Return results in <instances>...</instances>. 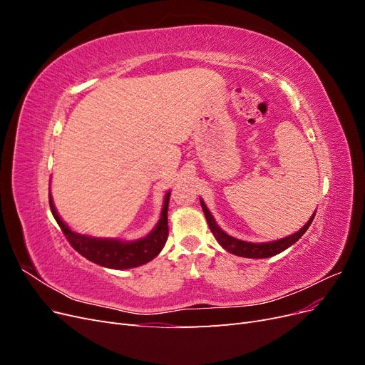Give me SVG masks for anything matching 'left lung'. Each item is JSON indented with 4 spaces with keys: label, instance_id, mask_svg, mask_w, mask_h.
<instances>
[{
    "label": "left lung",
    "instance_id": "obj_1",
    "mask_svg": "<svg viewBox=\"0 0 365 365\" xmlns=\"http://www.w3.org/2000/svg\"><path fill=\"white\" fill-rule=\"evenodd\" d=\"M201 205H202V210H204V215H205V219H207V222H208V227H210V230H212V233L216 237V240L219 242V245L222 247V248H225L231 254H236V256L248 257V259H267V257H272V256H275V254H279V252L284 251L286 248H289L292 244H295V242L306 233V230L309 228V225L312 224L314 216H315V213H314L312 217L307 220L306 225L302 230H298L297 233H294V235H291L288 237H283V239L274 240V242H267V244H251V242L239 240V239H235V237L228 236L227 233H224V231L220 230L217 227V224L215 222L212 213L208 212V208L205 207L202 200H201Z\"/></svg>",
    "mask_w": 365,
    "mask_h": 365
}]
</instances>
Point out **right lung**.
Instances as JSON below:
<instances>
[{"label": "right lung", "mask_w": 365, "mask_h": 365, "mask_svg": "<svg viewBox=\"0 0 365 365\" xmlns=\"http://www.w3.org/2000/svg\"><path fill=\"white\" fill-rule=\"evenodd\" d=\"M50 197V208L51 213L56 219L58 225L61 227L62 233L70 242V245L79 252L85 259L94 262L101 267L113 268V269H128L135 268L140 264L150 262L153 257H157L163 250L165 240L169 236V225H168V208H169V197L170 193L165 195L161 217L157 227L150 233L134 242H123L115 239H96L90 236H82L71 231L67 225L62 222L58 212L54 210L51 196Z\"/></svg>", "instance_id": "obj_1"}]
</instances>
